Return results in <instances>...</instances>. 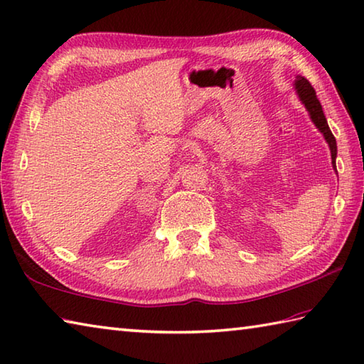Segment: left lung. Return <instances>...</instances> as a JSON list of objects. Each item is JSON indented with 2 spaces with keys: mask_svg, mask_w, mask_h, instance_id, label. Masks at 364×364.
<instances>
[{
  "mask_svg": "<svg viewBox=\"0 0 364 364\" xmlns=\"http://www.w3.org/2000/svg\"><path fill=\"white\" fill-rule=\"evenodd\" d=\"M296 89H297V94H299L301 102L306 105V108H307V111L310 113V117H312L314 124L320 129L321 134L325 135L326 141L329 144V149H331L333 167L336 168V156H338V144H336V138L331 134V130H329V125L326 122V117H325V114H323L321 105L318 102V98H316L315 89L312 87V84H310L307 79L302 77V76H297V79H296Z\"/></svg>",
  "mask_w": 364,
  "mask_h": 364,
  "instance_id": "8db88e82",
  "label": "left lung"
}]
</instances>
